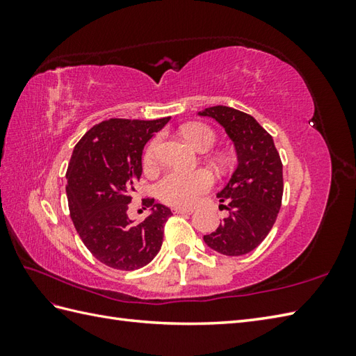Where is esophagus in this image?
Wrapping results in <instances>:
<instances>
[{"mask_svg":"<svg viewBox=\"0 0 356 356\" xmlns=\"http://www.w3.org/2000/svg\"><path fill=\"white\" fill-rule=\"evenodd\" d=\"M172 211L176 214H193L194 208H185V207H174Z\"/></svg>","mask_w":356,"mask_h":356,"instance_id":"34e87169","label":"esophagus"}]
</instances>
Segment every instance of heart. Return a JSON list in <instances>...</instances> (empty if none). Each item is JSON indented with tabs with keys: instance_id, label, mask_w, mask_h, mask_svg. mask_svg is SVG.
I'll return each instance as SVG.
<instances>
[{
	"instance_id": "heart-1",
	"label": "heart",
	"mask_w": 356,
	"mask_h": 356,
	"mask_svg": "<svg viewBox=\"0 0 356 356\" xmlns=\"http://www.w3.org/2000/svg\"><path fill=\"white\" fill-rule=\"evenodd\" d=\"M182 136L195 149H208L216 140V134L211 128L202 124H188L182 127ZM161 139L154 138L148 143L143 154V163L147 168H153L157 159V149ZM214 185V174L207 168L191 172L171 171L159 182L157 191L161 199L170 205L190 207L200 199L202 194L209 191Z\"/></svg>"
}]
</instances>
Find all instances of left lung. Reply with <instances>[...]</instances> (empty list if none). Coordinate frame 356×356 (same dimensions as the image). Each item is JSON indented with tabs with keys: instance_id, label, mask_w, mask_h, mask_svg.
Here are the masks:
<instances>
[{
	"instance_id": "obj_1",
	"label": "left lung",
	"mask_w": 356,
	"mask_h": 356,
	"mask_svg": "<svg viewBox=\"0 0 356 356\" xmlns=\"http://www.w3.org/2000/svg\"><path fill=\"white\" fill-rule=\"evenodd\" d=\"M225 128L237 154L228 184L217 193L228 217L203 236L205 243L223 255L254 251L274 226L283 197V165L272 136L257 120L236 108L216 105L199 113Z\"/></svg>"
}]
</instances>
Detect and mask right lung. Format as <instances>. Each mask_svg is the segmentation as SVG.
I'll return each mask as SVG.
<instances>
[{"label":"right lung","mask_w":356,"mask_h":356,"mask_svg":"<svg viewBox=\"0 0 356 356\" xmlns=\"http://www.w3.org/2000/svg\"><path fill=\"white\" fill-rule=\"evenodd\" d=\"M168 120H104L90 128L73 149L65 186L70 217L88 251L110 268L139 269L161 251L171 209L143 199L149 214L140 223L127 211L142 174L143 147Z\"/></svg>","instance_id":"right-lung-1"}]
</instances>
